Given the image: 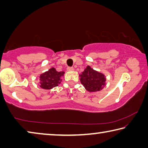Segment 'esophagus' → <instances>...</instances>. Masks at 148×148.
<instances>
[{
	"label": "esophagus",
	"instance_id": "1",
	"mask_svg": "<svg viewBox=\"0 0 148 148\" xmlns=\"http://www.w3.org/2000/svg\"><path fill=\"white\" fill-rule=\"evenodd\" d=\"M67 71H73L74 68H73V67H68V68H67Z\"/></svg>",
	"mask_w": 148,
	"mask_h": 148
}]
</instances>
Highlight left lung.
Listing matches in <instances>:
<instances>
[{"mask_svg":"<svg viewBox=\"0 0 148 148\" xmlns=\"http://www.w3.org/2000/svg\"><path fill=\"white\" fill-rule=\"evenodd\" d=\"M80 82L87 91L89 92L99 91L105 86L106 77L102 73L87 66L79 75Z\"/></svg>","mask_w":148,"mask_h":148,"instance_id":"1","label":"left lung"}]
</instances>
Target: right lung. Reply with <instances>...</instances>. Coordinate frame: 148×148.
I'll return each instance as SVG.
<instances>
[{
	"label": "right lung",
	"instance_id": "obj_1",
	"mask_svg": "<svg viewBox=\"0 0 148 148\" xmlns=\"http://www.w3.org/2000/svg\"><path fill=\"white\" fill-rule=\"evenodd\" d=\"M64 74V71L58 72L55 68L50 69L48 71L40 74V84L42 89H51L61 84L62 77Z\"/></svg>",
	"mask_w": 148,
	"mask_h": 148
}]
</instances>
